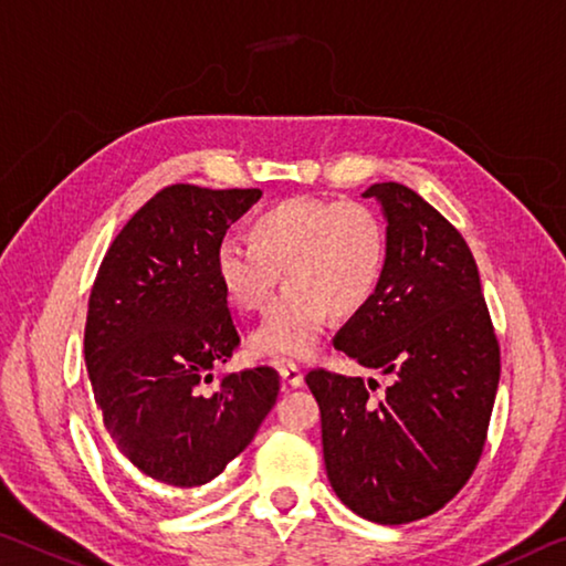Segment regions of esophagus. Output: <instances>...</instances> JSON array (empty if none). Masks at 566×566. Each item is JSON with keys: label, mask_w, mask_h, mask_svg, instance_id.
Listing matches in <instances>:
<instances>
[{"label": "esophagus", "mask_w": 566, "mask_h": 566, "mask_svg": "<svg viewBox=\"0 0 566 566\" xmlns=\"http://www.w3.org/2000/svg\"><path fill=\"white\" fill-rule=\"evenodd\" d=\"M280 378L284 385H290V388H300V385L304 382V375L297 365L292 363H284L280 365Z\"/></svg>", "instance_id": "34e87169"}]
</instances>
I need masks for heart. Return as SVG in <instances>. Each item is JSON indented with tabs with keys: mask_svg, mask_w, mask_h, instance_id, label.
I'll return each instance as SVG.
<instances>
[{
	"mask_svg": "<svg viewBox=\"0 0 566 566\" xmlns=\"http://www.w3.org/2000/svg\"><path fill=\"white\" fill-rule=\"evenodd\" d=\"M244 244L221 241L213 276L239 315L262 312L280 284L286 292L249 339L269 360L315 353L329 317L349 319L380 290L388 239L363 203L294 196L266 206L244 227Z\"/></svg>",
	"mask_w": 566,
	"mask_h": 566,
	"instance_id": "heart-1",
	"label": "heart"
}]
</instances>
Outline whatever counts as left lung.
Returning a JSON list of instances; mask_svg holds the SVG:
<instances>
[{"instance_id": "obj_1", "label": "left lung", "mask_w": 566, "mask_h": 566, "mask_svg": "<svg viewBox=\"0 0 566 566\" xmlns=\"http://www.w3.org/2000/svg\"><path fill=\"white\" fill-rule=\"evenodd\" d=\"M388 219V259L373 302L337 332L335 347L392 375L375 380L325 367L307 373L319 402L332 489L375 524H410L443 509L486 443L501 353L479 266L451 221L402 184H375Z\"/></svg>"}]
</instances>
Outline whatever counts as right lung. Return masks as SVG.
Wrapping results in <instances>:
<instances>
[{
  "instance_id": "obj_1",
  "label": "right lung",
  "mask_w": 566,
  "mask_h": 566,
  "mask_svg": "<svg viewBox=\"0 0 566 566\" xmlns=\"http://www.w3.org/2000/svg\"><path fill=\"white\" fill-rule=\"evenodd\" d=\"M259 196L160 188L113 239L90 292L85 365L103 426L125 459L168 486L217 479L280 396L274 367L229 373L213 396L201 392L239 347L213 251Z\"/></svg>"
}]
</instances>
